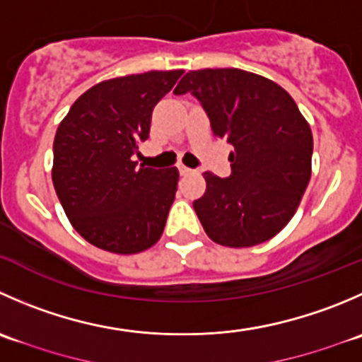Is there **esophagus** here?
I'll return each instance as SVG.
<instances>
[{"instance_id": "obj_1", "label": "esophagus", "mask_w": 362, "mask_h": 362, "mask_svg": "<svg viewBox=\"0 0 362 362\" xmlns=\"http://www.w3.org/2000/svg\"><path fill=\"white\" fill-rule=\"evenodd\" d=\"M178 171H180V175H191V173H194V170H191V168L184 166V164H178Z\"/></svg>"}]
</instances>
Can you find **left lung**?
Instances as JSON below:
<instances>
[{"label":"left lung","instance_id":"1","mask_svg":"<svg viewBox=\"0 0 362 362\" xmlns=\"http://www.w3.org/2000/svg\"><path fill=\"white\" fill-rule=\"evenodd\" d=\"M202 103L216 138L233 146L231 175L205 171L194 199L205 233L226 247H251L288 224L311 178L313 134L278 83L240 69L191 70L175 88Z\"/></svg>","mask_w":362,"mask_h":362}]
</instances>
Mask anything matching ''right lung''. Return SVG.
Returning <instances> with one entry per match:
<instances>
[{
    "label": "right lung",
    "instance_id": "add662e5",
    "mask_svg": "<svg viewBox=\"0 0 362 362\" xmlns=\"http://www.w3.org/2000/svg\"><path fill=\"white\" fill-rule=\"evenodd\" d=\"M184 70L103 81L72 104L54 136L52 184L74 230L104 251L134 255L160 238L175 199L177 168L139 166L152 111Z\"/></svg>",
    "mask_w": 362,
    "mask_h": 362
}]
</instances>
